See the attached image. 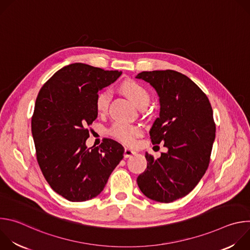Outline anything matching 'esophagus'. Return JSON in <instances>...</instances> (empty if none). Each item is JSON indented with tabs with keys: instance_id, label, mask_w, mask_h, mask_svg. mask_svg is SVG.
Wrapping results in <instances>:
<instances>
[{
	"instance_id": "esophagus-1",
	"label": "esophagus",
	"mask_w": 250,
	"mask_h": 250,
	"mask_svg": "<svg viewBox=\"0 0 250 250\" xmlns=\"http://www.w3.org/2000/svg\"><path fill=\"white\" fill-rule=\"evenodd\" d=\"M133 154H135V151H134V150H132L131 148H128V147H125V153H124V155H125V158L130 157V156L133 155Z\"/></svg>"
}]
</instances>
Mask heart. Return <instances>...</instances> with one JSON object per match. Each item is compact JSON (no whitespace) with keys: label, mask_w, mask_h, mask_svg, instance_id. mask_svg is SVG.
Returning <instances> with one entry per match:
<instances>
[{"label":"heart","mask_w":250,"mask_h":250,"mask_svg":"<svg viewBox=\"0 0 250 250\" xmlns=\"http://www.w3.org/2000/svg\"><path fill=\"white\" fill-rule=\"evenodd\" d=\"M120 89L138 108L146 105L149 102V94L147 90L134 80L128 79L124 81ZM110 101L111 93L109 91H102L97 95L95 100V108L99 115H104L108 112ZM109 133L114 138L121 141L122 144L131 146L134 142V139L141 134V129L135 125L127 123H115L111 126Z\"/></svg>","instance_id":"b5f03b06"}]
</instances>
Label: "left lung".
<instances>
[{
	"label": "left lung",
	"mask_w": 250,
	"mask_h": 250,
	"mask_svg": "<svg viewBox=\"0 0 250 250\" xmlns=\"http://www.w3.org/2000/svg\"><path fill=\"white\" fill-rule=\"evenodd\" d=\"M136 78L148 82L159 96V118L149 134L153 145L164 142L168 148L157 159L146 153L147 167L137 185L147 198L171 203L188 195L208 169L216 136L212 109L207 95L177 71H144Z\"/></svg>",
	"instance_id": "obj_1"
}]
</instances>
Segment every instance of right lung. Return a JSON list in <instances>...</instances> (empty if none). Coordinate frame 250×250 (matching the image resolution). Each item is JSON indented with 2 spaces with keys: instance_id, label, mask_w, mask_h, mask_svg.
Wrapping results in <instances>:
<instances>
[{
  "instance_id": "right-lung-1",
  "label": "right lung",
  "mask_w": 250,
  "mask_h": 250,
  "mask_svg": "<svg viewBox=\"0 0 250 250\" xmlns=\"http://www.w3.org/2000/svg\"><path fill=\"white\" fill-rule=\"evenodd\" d=\"M121 74L70 64L42 86L35 101L31 132L39 165L52 190L70 202L98 196L124 158L123 146L111 138L99 146H86L90 125L98 116V92Z\"/></svg>"
}]
</instances>
